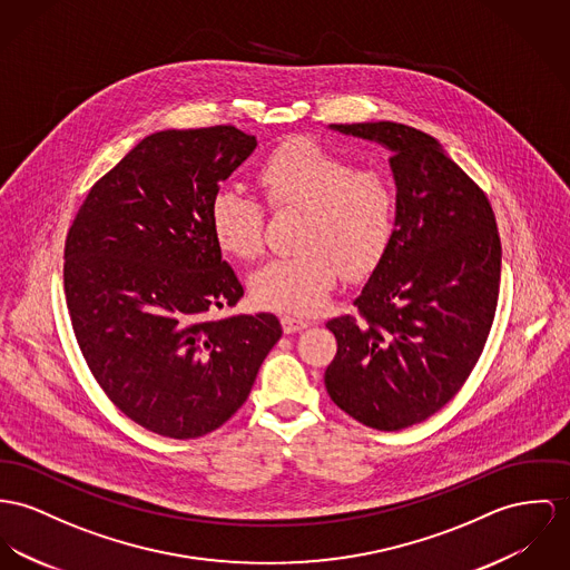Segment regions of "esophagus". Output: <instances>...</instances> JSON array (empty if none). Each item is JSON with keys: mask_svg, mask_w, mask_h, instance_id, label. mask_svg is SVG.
I'll return each mask as SVG.
<instances>
[{"mask_svg": "<svg viewBox=\"0 0 570 570\" xmlns=\"http://www.w3.org/2000/svg\"><path fill=\"white\" fill-rule=\"evenodd\" d=\"M307 325H309V321L302 318V316H295V314H284L282 316V327H284L286 334H295L299 330H306Z\"/></svg>", "mask_w": 570, "mask_h": 570, "instance_id": "obj_1", "label": "esophagus"}]
</instances>
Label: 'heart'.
<instances>
[{
    "label": "heart",
    "mask_w": 570,
    "mask_h": 570,
    "mask_svg": "<svg viewBox=\"0 0 570 570\" xmlns=\"http://www.w3.org/2000/svg\"><path fill=\"white\" fill-rule=\"evenodd\" d=\"M273 210H304L295 256L275 258L252 277L258 304L282 312H314L347 279L371 275L386 258L396 229L391 179L355 169L350 158L304 136L279 142L256 171ZM220 249L240 261L263 254V204L236 188H220L210 206Z\"/></svg>",
    "instance_id": "1"
}]
</instances>
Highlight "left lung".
<instances>
[{"label":"left lung","instance_id":"8db88e82","mask_svg":"<svg viewBox=\"0 0 570 570\" xmlns=\"http://www.w3.org/2000/svg\"><path fill=\"white\" fill-rule=\"evenodd\" d=\"M334 130L393 151L396 229L357 314L327 321L338 350L325 389L357 423L399 432L436 414L475 368L499 302L501 238L485 193L434 136L393 121Z\"/></svg>","mask_w":570,"mask_h":570}]
</instances>
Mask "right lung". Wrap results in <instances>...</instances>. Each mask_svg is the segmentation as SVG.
<instances>
[{
  "instance_id": "add662e5",
  "label": "right lung",
  "mask_w": 570,
  "mask_h": 570,
  "mask_svg": "<svg viewBox=\"0 0 570 570\" xmlns=\"http://www.w3.org/2000/svg\"><path fill=\"white\" fill-rule=\"evenodd\" d=\"M254 149L234 126L156 131L92 184L67 232L78 347L106 396L165 439L229 421L282 336L273 314L210 316L243 297L210 206Z\"/></svg>"
}]
</instances>
